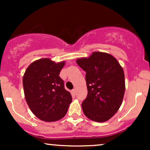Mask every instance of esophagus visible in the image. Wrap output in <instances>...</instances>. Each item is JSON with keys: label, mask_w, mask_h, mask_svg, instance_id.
I'll return each mask as SVG.
<instances>
[{"label": "esophagus", "mask_w": 150, "mask_h": 150, "mask_svg": "<svg viewBox=\"0 0 150 150\" xmlns=\"http://www.w3.org/2000/svg\"><path fill=\"white\" fill-rule=\"evenodd\" d=\"M71 93H72V94H73V96H75V94H76V90H75V89H73V90L71 91Z\"/></svg>", "instance_id": "34e87169"}]
</instances>
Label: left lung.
Segmentation results:
<instances>
[{"label":"left lung","mask_w":150,"mask_h":150,"mask_svg":"<svg viewBox=\"0 0 150 150\" xmlns=\"http://www.w3.org/2000/svg\"><path fill=\"white\" fill-rule=\"evenodd\" d=\"M76 62L86 72L88 93L82 103L84 113L94 121H106L122 104L125 88L123 68L113 56L102 52Z\"/></svg>","instance_id":"obj_1"}]
</instances>
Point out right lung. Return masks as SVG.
Wrapping results in <instances>:
<instances>
[{
	"mask_svg": "<svg viewBox=\"0 0 150 150\" xmlns=\"http://www.w3.org/2000/svg\"><path fill=\"white\" fill-rule=\"evenodd\" d=\"M65 62L56 63L42 58L29 65L23 76V87L29 107L39 119L53 122L68 111L72 96L65 89L59 74Z\"/></svg>",
	"mask_w": 150,
	"mask_h": 150,
	"instance_id": "add662e5",
	"label": "right lung"
}]
</instances>
